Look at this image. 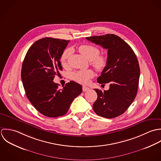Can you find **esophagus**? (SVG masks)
<instances>
[{
  "label": "esophagus",
  "mask_w": 161,
  "mask_h": 161,
  "mask_svg": "<svg viewBox=\"0 0 161 161\" xmlns=\"http://www.w3.org/2000/svg\"><path fill=\"white\" fill-rule=\"evenodd\" d=\"M88 90H90V88L88 87H87L86 86H83V92H87Z\"/></svg>",
  "instance_id": "esophagus-1"
}]
</instances>
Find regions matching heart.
<instances>
[{
  "label": "heart",
  "mask_w": 161,
  "mask_h": 161,
  "mask_svg": "<svg viewBox=\"0 0 161 161\" xmlns=\"http://www.w3.org/2000/svg\"><path fill=\"white\" fill-rule=\"evenodd\" d=\"M78 50L86 59L91 61V64L97 71H102L107 65L108 59L105 55L99 54V49L93 45H81L78 47ZM71 54L70 49H66L63 52L60 60L62 64L65 65ZM94 72L91 69L77 71L72 74L73 79L81 84L87 83L90 79L93 77Z\"/></svg>",
  "instance_id": "obj_1"
}]
</instances>
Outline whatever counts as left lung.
I'll list each match as a JSON object with an SVG mask.
<instances>
[{
    "label": "left lung",
    "instance_id": "left-lung-1",
    "mask_svg": "<svg viewBox=\"0 0 161 161\" xmlns=\"http://www.w3.org/2000/svg\"><path fill=\"white\" fill-rule=\"evenodd\" d=\"M108 50L107 65L97 78L100 84L109 83V89H95L97 95L93 105L95 113L106 118L123 114L136 97L140 68L137 58L128 44L114 34L86 38Z\"/></svg>",
    "mask_w": 161,
    "mask_h": 161
}]
</instances>
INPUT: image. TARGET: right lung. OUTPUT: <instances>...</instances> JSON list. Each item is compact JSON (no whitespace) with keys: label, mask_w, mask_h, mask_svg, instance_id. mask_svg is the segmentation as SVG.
I'll return each instance as SVG.
<instances>
[{"label":"right lung","mask_w":161,"mask_h":161,"mask_svg":"<svg viewBox=\"0 0 161 161\" xmlns=\"http://www.w3.org/2000/svg\"><path fill=\"white\" fill-rule=\"evenodd\" d=\"M69 40L45 37L36 41L28 50L23 62L21 78L29 100L44 116L64 115L73 99L82 92L81 85L71 81L59 89L53 82L62 70L60 60Z\"/></svg>","instance_id":"add662e5"}]
</instances>
